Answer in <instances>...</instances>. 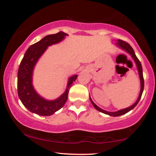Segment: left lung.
<instances>
[{
    "label": "left lung",
    "instance_id": "left-lung-1",
    "mask_svg": "<svg viewBox=\"0 0 156 156\" xmlns=\"http://www.w3.org/2000/svg\"><path fill=\"white\" fill-rule=\"evenodd\" d=\"M117 44L121 48H122L123 50H125V51H127L128 53H130V54L131 55V56L133 57V58L134 59V61H135L136 64L137 68H138V71H139V77H140L141 91H140V94H139V98H138L137 101L136 102V103H134L133 105H131V106L128 107V108H127L122 109V110H119V111H118V112H106V111L103 110V109H101V108H99V107H98V105H96L95 104H94V102H93L92 101V99H91V98H90V101H91V102H92L93 106H94V108L97 109V110L99 111V112H101L102 113H104V114H108V115L113 116V117H118V116L122 115V114H126V113H128V112H130V110H132V109H133L134 107H135L136 105L138 104V103H139V101H140L141 94H142L143 90H144V78H143V73H142V67H141V64L140 61L139 60V58H137L136 55V54H135V53H134V51H133V48H132L131 46H130V44L128 43V42H125V41H123V40H121V39H119V40H118Z\"/></svg>",
    "mask_w": 156,
    "mask_h": 156
}]
</instances>
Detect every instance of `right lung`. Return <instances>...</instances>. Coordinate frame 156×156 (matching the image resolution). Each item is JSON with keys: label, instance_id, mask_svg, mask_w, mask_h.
Masks as SVG:
<instances>
[{"label": "right lung", "instance_id": "1", "mask_svg": "<svg viewBox=\"0 0 156 156\" xmlns=\"http://www.w3.org/2000/svg\"><path fill=\"white\" fill-rule=\"evenodd\" d=\"M67 35V34L59 31L55 34L44 37L28 48L20 64L17 73V93L24 106L32 113L41 116L52 115L62 108L67 101L69 88L73 82L76 80V75L69 78L65 92L55 101H46L41 98L32 86V73L37 60L47 49L48 46L58 43Z\"/></svg>", "mask_w": 156, "mask_h": 156}]
</instances>
